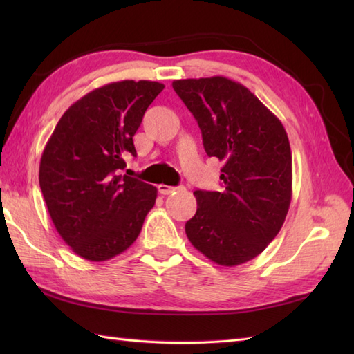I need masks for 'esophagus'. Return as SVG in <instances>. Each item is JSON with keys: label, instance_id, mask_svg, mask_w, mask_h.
Returning a JSON list of instances; mask_svg holds the SVG:
<instances>
[{"label": "esophagus", "instance_id": "34e87169", "mask_svg": "<svg viewBox=\"0 0 354 354\" xmlns=\"http://www.w3.org/2000/svg\"><path fill=\"white\" fill-rule=\"evenodd\" d=\"M176 190H179V187H171V185H165V184L158 185V192H160L161 194H170Z\"/></svg>", "mask_w": 354, "mask_h": 354}]
</instances>
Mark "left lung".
I'll return each mask as SVG.
<instances>
[{
	"mask_svg": "<svg viewBox=\"0 0 354 354\" xmlns=\"http://www.w3.org/2000/svg\"><path fill=\"white\" fill-rule=\"evenodd\" d=\"M196 118L208 156L223 161L222 192L196 190L192 245L221 266L257 257L281 230L292 199L288 133L250 89L223 76L173 80Z\"/></svg>",
	"mask_w": 354,
	"mask_h": 354,
	"instance_id": "left-lung-1",
	"label": "left lung"
}]
</instances>
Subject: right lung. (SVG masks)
Segmentation results:
<instances>
[{"label": "right lung", "mask_w": 354, "mask_h": 354, "mask_svg": "<svg viewBox=\"0 0 354 354\" xmlns=\"http://www.w3.org/2000/svg\"><path fill=\"white\" fill-rule=\"evenodd\" d=\"M160 82H112L82 97L59 120L41 156L39 185L53 223L89 261L124 252L156 201V187L122 175L132 137Z\"/></svg>", "instance_id": "right-lung-1"}]
</instances>
